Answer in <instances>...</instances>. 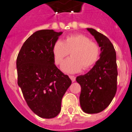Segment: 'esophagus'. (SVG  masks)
Wrapping results in <instances>:
<instances>
[{"instance_id":"obj_1","label":"esophagus","mask_w":132,"mask_h":132,"mask_svg":"<svg viewBox=\"0 0 132 132\" xmlns=\"http://www.w3.org/2000/svg\"><path fill=\"white\" fill-rule=\"evenodd\" d=\"M69 77H70V78L71 79V80L72 82H75V80H76V77H75V76H69Z\"/></svg>"}]
</instances>
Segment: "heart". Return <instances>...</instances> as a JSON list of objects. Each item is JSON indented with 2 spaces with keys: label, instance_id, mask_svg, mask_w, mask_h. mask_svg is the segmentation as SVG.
<instances>
[{
  "label": "heart",
  "instance_id": "1",
  "mask_svg": "<svg viewBox=\"0 0 132 132\" xmlns=\"http://www.w3.org/2000/svg\"><path fill=\"white\" fill-rule=\"evenodd\" d=\"M52 53L57 65L62 64L70 53L72 57L64 63L62 70L65 72L76 73L82 68L87 70L95 65L99 57L100 48L87 36L77 34L66 36L62 42H56Z\"/></svg>",
  "mask_w": 132,
  "mask_h": 132
}]
</instances>
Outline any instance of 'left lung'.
Instances as JSON below:
<instances>
[{
	"mask_svg": "<svg viewBox=\"0 0 132 132\" xmlns=\"http://www.w3.org/2000/svg\"><path fill=\"white\" fill-rule=\"evenodd\" d=\"M87 30L101 47L100 58L90 71L77 76L76 80L81 87L80 104L82 111L87 113H98L109 105L117 91L116 52L105 35L94 29Z\"/></svg>",
	"mask_w": 132,
	"mask_h": 132,
	"instance_id": "1",
	"label": "left lung"
}]
</instances>
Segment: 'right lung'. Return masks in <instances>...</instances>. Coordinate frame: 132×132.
I'll return each instance as SVG.
<instances>
[{
	"label": "right lung",
	"instance_id": "1",
	"mask_svg": "<svg viewBox=\"0 0 132 132\" xmlns=\"http://www.w3.org/2000/svg\"><path fill=\"white\" fill-rule=\"evenodd\" d=\"M62 32H35L23 44L16 58L17 83L34 113L54 118L61 110L62 99L72 81L54 64L53 46Z\"/></svg>",
	"mask_w": 132,
	"mask_h": 132
}]
</instances>
